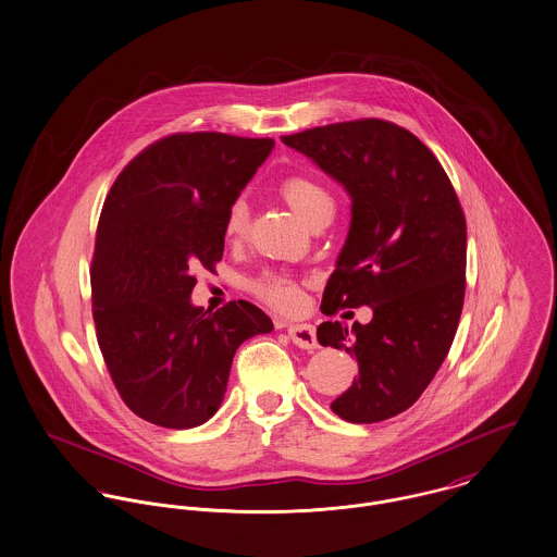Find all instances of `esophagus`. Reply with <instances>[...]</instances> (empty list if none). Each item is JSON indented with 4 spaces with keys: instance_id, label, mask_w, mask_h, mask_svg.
I'll use <instances>...</instances> for the list:
<instances>
[{
    "instance_id": "34e87169",
    "label": "esophagus",
    "mask_w": 557,
    "mask_h": 557,
    "mask_svg": "<svg viewBox=\"0 0 557 557\" xmlns=\"http://www.w3.org/2000/svg\"><path fill=\"white\" fill-rule=\"evenodd\" d=\"M288 335L293 343L302 349H318V345H320L315 337V329L311 324H290Z\"/></svg>"
}]
</instances>
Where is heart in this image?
Masks as SVG:
<instances>
[{
  "instance_id": "b5f03b06",
  "label": "heart",
  "mask_w": 557,
  "mask_h": 557,
  "mask_svg": "<svg viewBox=\"0 0 557 557\" xmlns=\"http://www.w3.org/2000/svg\"><path fill=\"white\" fill-rule=\"evenodd\" d=\"M280 197L297 212V214L307 222L313 224L322 218H333L335 212V197L333 193L315 177L307 175V173H293L286 175L280 182ZM248 220H250V210L248 203L244 199H235L226 214H224V235L231 242H237L244 237L246 228H248ZM252 290L258 299L264 300L267 305H271L277 311H286V313H295L302 307V293L300 286L286 277V275H262L252 284Z\"/></svg>"
}]
</instances>
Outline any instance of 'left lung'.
I'll use <instances>...</instances> for the list:
<instances>
[{
    "mask_svg": "<svg viewBox=\"0 0 557 557\" xmlns=\"http://www.w3.org/2000/svg\"><path fill=\"white\" fill-rule=\"evenodd\" d=\"M342 182L351 224L322 313L369 305L373 320L322 322L318 342L345 349L358 380L331 409L375 424L429 387L458 331L467 290V220L436 157L411 131L362 119L282 135Z\"/></svg>",
    "mask_w": 557,
    "mask_h": 557,
    "instance_id": "8db88e82",
    "label": "left lung"
}]
</instances>
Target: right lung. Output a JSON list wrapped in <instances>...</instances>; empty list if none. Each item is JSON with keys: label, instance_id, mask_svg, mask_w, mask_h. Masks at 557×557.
Returning <instances> with one entry per match:
<instances>
[{"label": "right lung", "instance_id": "obj_1", "mask_svg": "<svg viewBox=\"0 0 557 557\" xmlns=\"http://www.w3.org/2000/svg\"><path fill=\"white\" fill-rule=\"evenodd\" d=\"M271 137L173 133L112 184L97 224L90 297L97 343L128 409L163 429L208 422L237 347L271 333L248 300L190 305L195 269L214 271L224 214L273 148Z\"/></svg>", "mask_w": 557, "mask_h": 557}]
</instances>
